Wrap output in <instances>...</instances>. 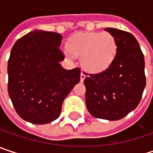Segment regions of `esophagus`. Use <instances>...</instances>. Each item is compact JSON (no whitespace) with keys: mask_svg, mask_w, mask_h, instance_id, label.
Returning <instances> with one entry per match:
<instances>
[{"mask_svg":"<svg viewBox=\"0 0 153 153\" xmlns=\"http://www.w3.org/2000/svg\"><path fill=\"white\" fill-rule=\"evenodd\" d=\"M85 78H86V74H85L83 72H81V73H80V81L82 82V81L85 79Z\"/></svg>","mask_w":153,"mask_h":153,"instance_id":"34e87169","label":"esophagus"}]
</instances>
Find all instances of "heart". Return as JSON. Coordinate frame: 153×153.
I'll return each instance as SVG.
<instances>
[{"instance_id":"b5f03b06","label":"heart","mask_w":153,"mask_h":153,"mask_svg":"<svg viewBox=\"0 0 153 153\" xmlns=\"http://www.w3.org/2000/svg\"><path fill=\"white\" fill-rule=\"evenodd\" d=\"M64 53L68 58L80 57L84 70L97 74L105 72L112 64L117 53V42L108 32H84L70 38Z\"/></svg>"}]
</instances>
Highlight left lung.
<instances>
[{"mask_svg":"<svg viewBox=\"0 0 153 153\" xmlns=\"http://www.w3.org/2000/svg\"><path fill=\"white\" fill-rule=\"evenodd\" d=\"M117 42L116 56L103 73L86 77V105L98 119L118 120L137 107L145 88L144 57L129 33L105 28Z\"/></svg>","mask_w":153,"mask_h":153,"instance_id":"left-lung-1","label":"left lung"}]
</instances>
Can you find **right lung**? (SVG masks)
Here are the masks:
<instances>
[{
    "instance_id": "add662e5",
    "label": "right lung",
    "mask_w": 153,
    "mask_h": 153,
    "mask_svg": "<svg viewBox=\"0 0 153 153\" xmlns=\"http://www.w3.org/2000/svg\"><path fill=\"white\" fill-rule=\"evenodd\" d=\"M63 36L32 31L17 40L8 62V91L16 113L33 124L56 120L62 104L80 79V69L65 70L60 50Z\"/></svg>"
}]
</instances>
